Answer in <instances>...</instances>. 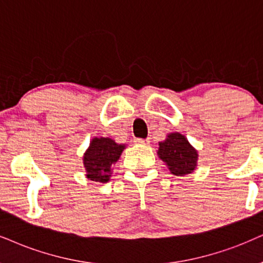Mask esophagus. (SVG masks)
I'll return each mask as SVG.
<instances>
[{
	"instance_id": "1",
	"label": "esophagus",
	"mask_w": 263,
	"mask_h": 263,
	"mask_svg": "<svg viewBox=\"0 0 263 263\" xmlns=\"http://www.w3.org/2000/svg\"><path fill=\"white\" fill-rule=\"evenodd\" d=\"M136 144H148L149 139H142V138H136L135 139Z\"/></svg>"
}]
</instances>
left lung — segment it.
<instances>
[{"label": "left lung", "instance_id": "left-lung-1", "mask_svg": "<svg viewBox=\"0 0 263 263\" xmlns=\"http://www.w3.org/2000/svg\"><path fill=\"white\" fill-rule=\"evenodd\" d=\"M158 156L175 176H185L195 171L198 166V151L184 135L172 132L159 142Z\"/></svg>", "mask_w": 263, "mask_h": 263}]
</instances>
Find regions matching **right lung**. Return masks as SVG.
<instances>
[{
    "mask_svg": "<svg viewBox=\"0 0 263 263\" xmlns=\"http://www.w3.org/2000/svg\"><path fill=\"white\" fill-rule=\"evenodd\" d=\"M126 144H119L109 137H93L84 153L86 178L99 183L110 181L112 165L120 159Z\"/></svg>",
    "mask_w": 263,
    "mask_h": 263,
    "instance_id": "right-lung-1",
    "label": "right lung"
}]
</instances>
